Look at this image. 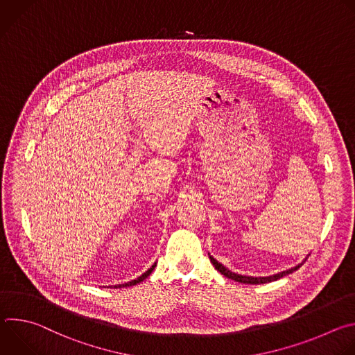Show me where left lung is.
Wrapping results in <instances>:
<instances>
[{
	"label": "left lung",
	"instance_id": "left-lung-1",
	"mask_svg": "<svg viewBox=\"0 0 355 355\" xmlns=\"http://www.w3.org/2000/svg\"><path fill=\"white\" fill-rule=\"evenodd\" d=\"M211 259V263L215 266V268L225 277L236 281V282H241V284H250V285H257V284H267V282H272V281H277L288 274H292L293 271H296L299 267H302V264L306 261V259L303 260L300 264L286 270V271H282V272H278V274H274V275H270V277H247V275H241V274H236V272H232L230 270H227L225 266H222L220 263H218L212 256H209Z\"/></svg>",
	"mask_w": 355,
	"mask_h": 355
}]
</instances>
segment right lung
<instances>
[{
    "mask_svg": "<svg viewBox=\"0 0 355 355\" xmlns=\"http://www.w3.org/2000/svg\"><path fill=\"white\" fill-rule=\"evenodd\" d=\"M156 268V263L151 266L146 272H143L140 277H137L136 279H133V281H130V282H126V284H119V285H115V288H121V286H132V285H136V284H139V282H141V281H144L150 274H151V271H153Z\"/></svg>",
    "mask_w": 355,
    "mask_h": 355,
    "instance_id": "add662e5",
    "label": "right lung"
}]
</instances>
